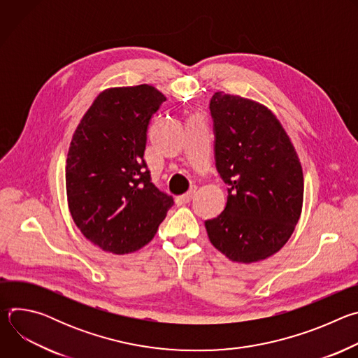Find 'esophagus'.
Instances as JSON below:
<instances>
[{
	"instance_id": "esophagus-1",
	"label": "esophagus",
	"mask_w": 358,
	"mask_h": 358,
	"mask_svg": "<svg viewBox=\"0 0 358 358\" xmlns=\"http://www.w3.org/2000/svg\"><path fill=\"white\" fill-rule=\"evenodd\" d=\"M195 191H196V188L192 187L188 192H185V194H182V195H178V196L176 198L177 202H178V203H187V202H189V201L192 199V196L195 195Z\"/></svg>"
}]
</instances>
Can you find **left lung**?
<instances>
[{"label":"left lung","instance_id":"8db88e82","mask_svg":"<svg viewBox=\"0 0 358 358\" xmlns=\"http://www.w3.org/2000/svg\"><path fill=\"white\" fill-rule=\"evenodd\" d=\"M225 210L206 221L211 243L238 264L261 262L292 236L303 207V170L279 119L252 99L215 92L210 101Z\"/></svg>","mask_w":358,"mask_h":358}]
</instances>
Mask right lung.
I'll list each match as a JSON object with an SVG mask.
<instances>
[{
    "mask_svg": "<svg viewBox=\"0 0 358 358\" xmlns=\"http://www.w3.org/2000/svg\"><path fill=\"white\" fill-rule=\"evenodd\" d=\"M166 96L151 85L100 92L78 124L66 159V196L73 222L93 245L131 253L155 238L173 207L150 180L147 126Z\"/></svg>",
    "mask_w": 358,
    "mask_h": 358,
    "instance_id": "1",
    "label": "right lung"
}]
</instances>
